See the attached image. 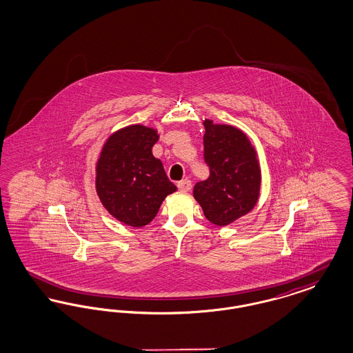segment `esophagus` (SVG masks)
<instances>
[{"mask_svg":"<svg viewBox=\"0 0 353 353\" xmlns=\"http://www.w3.org/2000/svg\"><path fill=\"white\" fill-rule=\"evenodd\" d=\"M177 188L181 192H189L192 189V183L189 180H183V181L177 183Z\"/></svg>","mask_w":353,"mask_h":353,"instance_id":"obj_1","label":"esophagus"}]
</instances>
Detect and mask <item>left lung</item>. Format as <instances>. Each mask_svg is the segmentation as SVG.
I'll return each mask as SVG.
<instances>
[{"label": "left lung", "mask_w": 353, "mask_h": 353, "mask_svg": "<svg viewBox=\"0 0 353 353\" xmlns=\"http://www.w3.org/2000/svg\"><path fill=\"white\" fill-rule=\"evenodd\" d=\"M203 157L210 176L194 185L205 217L226 226L250 213L261 194L262 172L252 140L230 124L203 120Z\"/></svg>", "instance_id": "8db88e82"}]
</instances>
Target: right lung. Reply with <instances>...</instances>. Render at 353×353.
Segmentation results:
<instances>
[{
	"label": "right lung",
	"instance_id": "right-lung-1",
	"mask_svg": "<svg viewBox=\"0 0 353 353\" xmlns=\"http://www.w3.org/2000/svg\"><path fill=\"white\" fill-rule=\"evenodd\" d=\"M156 128L131 124L110 134L95 165V189L104 209L119 222L143 228L156 217L165 197L177 190L163 163L152 153Z\"/></svg>",
	"mask_w": 353,
	"mask_h": 353
}]
</instances>
